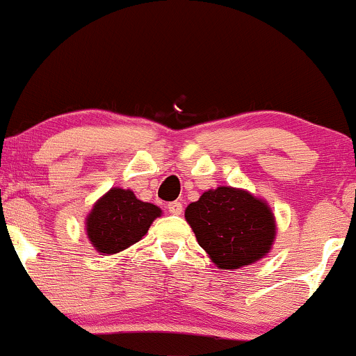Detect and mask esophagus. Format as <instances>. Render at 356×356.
<instances>
[{"instance_id": "1", "label": "esophagus", "mask_w": 356, "mask_h": 356, "mask_svg": "<svg viewBox=\"0 0 356 356\" xmlns=\"http://www.w3.org/2000/svg\"><path fill=\"white\" fill-rule=\"evenodd\" d=\"M167 209H169V212L170 214H174V216H179V214H182V202H179V201H174V202H170L169 206H167Z\"/></svg>"}]
</instances>
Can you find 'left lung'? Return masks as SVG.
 Segmentation results:
<instances>
[{"label": "left lung", "instance_id": "1", "mask_svg": "<svg viewBox=\"0 0 356 356\" xmlns=\"http://www.w3.org/2000/svg\"><path fill=\"white\" fill-rule=\"evenodd\" d=\"M195 239L219 269L254 264L271 251L276 218L264 199L246 189L219 186L206 191L186 209Z\"/></svg>", "mask_w": 356, "mask_h": 356}]
</instances>
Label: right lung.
I'll return each mask as SVG.
<instances>
[{
    "label": "right lung",
    "mask_w": 356,
    "mask_h": 356,
    "mask_svg": "<svg viewBox=\"0 0 356 356\" xmlns=\"http://www.w3.org/2000/svg\"><path fill=\"white\" fill-rule=\"evenodd\" d=\"M161 216L155 204L140 201L130 189L112 187L92 206L85 218V232L102 256L117 254L144 238Z\"/></svg>",
    "instance_id": "add662e5"
}]
</instances>
